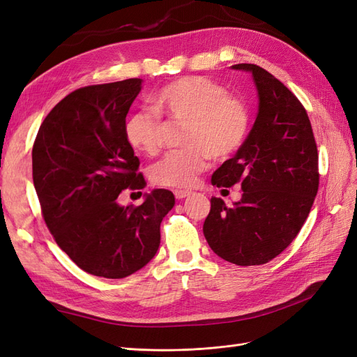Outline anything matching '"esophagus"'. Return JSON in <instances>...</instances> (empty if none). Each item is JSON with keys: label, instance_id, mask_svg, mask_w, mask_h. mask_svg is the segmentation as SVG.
Listing matches in <instances>:
<instances>
[{"label": "esophagus", "instance_id": "obj_1", "mask_svg": "<svg viewBox=\"0 0 357 357\" xmlns=\"http://www.w3.org/2000/svg\"><path fill=\"white\" fill-rule=\"evenodd\" d=\"M190 193L192 192H189V190H174V195H176V198L177 199H183V198H188V197H190Z\"/></svg>", "mask_w": 357, "mask_h": 357}]
</instances>
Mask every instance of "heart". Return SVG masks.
Here are the masks:
<instances>
[{
    "mask_svg": "<svg viewBox=\"0 0 357 357\" xmlns=\"http://www.w3.org/2000/svg\"><path fill=\"white\" fill-rule=\"evenodd\" d=\"M155 110L168 121L186 123L183 144L152 168L150 177L158 186L189 189L211 158L228 159L245 143L250 129V112L240 96L223 84L201 75L171 82L153 95ZM126 143L135 152L153 156L162 146L164 123L149 110L132 112L123 125Z\"/></svg>",
    "mask_w": 357,
    "mask_h": 357,
    "instance_id": "1",
    "label": "heart"
}]
</instances>
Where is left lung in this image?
I'll return each instance as SVG.
<instances>
[{
	"label": "left lung",
	"instance_id": "1",
	"mask_svg": "<svg viewBox=\"0 0 357 357\" xmlns=\"http://www.w3.org/2000/svg\"><path fill=\"white\" fill-rule=\"evenodd\" d=\"M232 70L252 74L259 109L245 143L214 171L211 183H240L243 198L226 207L211 198L204 235L211 250L235 265H262L295 240L319 189V155L304 105L255 63Z\"/></svg>",
	"mask_w": 357,
	"mask_h": 357
}]
</instances>
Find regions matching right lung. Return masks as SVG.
<instances>
[{"label":"right lung","instance_id":"right-lung-1","mask_svg":"<svg viewBox=\"0 0 357 357\" xmlns=\"http://www.w3.org/2000/svg\"><path fill=\"white\" fill-rule=\"evenodd\" d=\"M142 79L71 92L43 121L32 147V180L43 218L56 244L83 271L125 278L146 266L160 244V222L174 207L167 189L138 207L117 202L143 189L139 160L123 125Z\"/></svg>","mask_w":357,"mask_h":357}]
</instances>
